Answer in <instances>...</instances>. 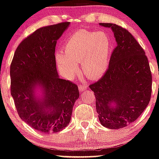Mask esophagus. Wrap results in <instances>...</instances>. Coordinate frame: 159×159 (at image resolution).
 <instances>
[{
    "label": "esophagus",
    "mask_w": 159,
    "mask_h": 159,
    "mask_svg": "<svg viewBox=\"0 0 159 159\" xmlns=\"http://www.w3.org/2000/svg\"><path fill=\"white\" fill-rule=\"evenodd\" d=\"M88 88V85L87 84H85V85H79V90L80 92H83L85 91L86 89Z\"/></svg>",
    "instance_id": "obj_1"
}]
</instances>
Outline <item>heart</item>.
<instances>
[{
    "mask_svg": "<svg viewBox=\"0 0 159 159\" xmlns=\"http://www.w3.org/2000/svg\"><path fill=\"white\" fill-rule=\"evenodd\" d=\"M111 55V40L105 32L82 29L70 37L63 51H57L55 58L59 72L66 79H73L81 63L85 76L97 80L108 69Z\"/></svg>",
    "mask_w": 159,
    "mask_h": 159,
    "instance_id": "obj_1",
    "label": "heart"
}]
</instances>
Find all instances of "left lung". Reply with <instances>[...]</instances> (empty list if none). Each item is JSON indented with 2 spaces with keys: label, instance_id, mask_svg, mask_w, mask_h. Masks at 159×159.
Listing matches in <instances>:
<instances>
[{
  "label": "left lung",
  "instance_id": "8db88e82",
  "mask_svg": "<svg viewBox=\"0 0 159 159\" xmlns=\"http://www.w3.org/2000/svg\"><path fill=\"white\" fill-rule=\"evenodd\" d=\"M99 25L111 29L116 47L106 73L89 88L100 123L116 130L134 122L148 105L152 75L144 51L128 31L113 23Z\"/></svg>",
  "mask_w": 159,
  "mask_h": 159
}]
</instances>
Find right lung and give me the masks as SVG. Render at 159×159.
<instances>
[{
    "label": "right lung",
    "mask_w": 159,
    "mask_h": 159,
    "mask_svg": "<svg viewBox=\"0 0 159 159\" xmlns=\"http://www.w3.org/2000/svg\"><path fill=\"white\" fill-rule=\"evenodd\" d=\"M69 25L38 29L20 43L10 66L11 94L19 116L44 134L68 126L80 96L77 85L60 79L56 67L57 41Z\"/></svg>",
    "instance_id": "right-lung-1"
}]
</instances>
